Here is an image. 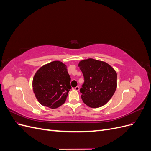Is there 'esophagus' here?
Instances as JSON below:
<instances>
[{"label":"esophagus","mask_w":151,"mask_h":151,"mask_svg":"<svg viewBox=\"0 0 151 151\" xmlns=\"http://www.w3.org/2000/svg\"><path fill=\"white\" fill-rule=\"evenodd\" d=\"M73 89H74L76 90V91H78L79 90V86H77V87H76V88H73Z\"/></svg>","instance_id":"esophagus-1"}]
</instances>
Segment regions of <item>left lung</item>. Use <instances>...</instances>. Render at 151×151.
<instances>
[{
	"label": "left lung",
	"mask_w": 151,
	"mask_h": 151,
	"mask_svg": "<svg viewBox=\"0 0 151 151\" xmlns=\"http://www.w3.org/2000/svg\"><path fill=\"white\" fill-rule=\"evenodd\" d=\"M78 66L84 77L80 89L83 102L93 108L106 104L116 89L115 70L108 63L91 58L81 60Z\"/></svg>",
	"instance_id": "obj_1"
}]
</instances>
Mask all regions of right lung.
I'll list each match as a JSON object with an SVG mask.
<instances>
[{"mask_svg":"<svg viewBox=\"0 0 151 151\" xmlns=\"http://www.w3.org/2000/svg\"><path fill=\"white\" fill-rule=\"evenodd\" d=\"M70 82L65 63L55 60L42 66L36 72L32 86L41 104L55 109L65 103L71 89Z\"/></svg>","mask_w":151,"mask_h":151,"instance_id":"right-lung-1","label":"right lung"}]
</instances>
